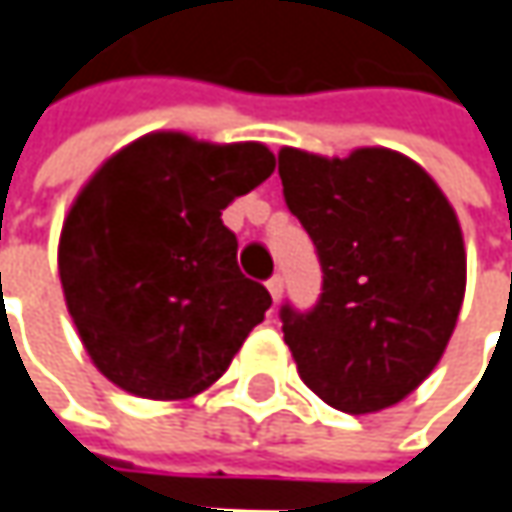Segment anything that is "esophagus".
I'll use <instances>...</instances> for the list:
<instances>
[{
  "label": "esophagus",
  "mask_w": 512,
  "mask_h": 512,
  "mask_svg": "<svg viewBox=\"0 0 512 512\" xmlns=\"http://www.w3.org/2000/svg\"><path fill=\"white\" fill-rule=\"evenodd\" d=\"M266 290H269V296L278 302V299L284 296V278H281V275H272V278L266 281Z\"/></svg>",
  "instance_id": "1"
}]
</instances>
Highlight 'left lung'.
Wrapping results in <instances>:
<instances>
[{"instance_id": "obj_1", "label": "left lung", "mask_w": 512, "mask_h": 512, "mask_svg": "<svg viewBox=\"0 0 512 512\" xmlns=\"http://www.w3.org/2000/svg\"><path fill=\"white\" fill-rule=\"evenodd\" d=\"M284 202L310 234L322 296L281 307L284 343L325 404L360 416L398 404L440 363L466 293L457 213L390 149L278 152Z\"/></svg>"}]
</instances>
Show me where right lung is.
<instances>
[{
	"mask_svg": "<svg viewBox=\"0 0 512 512\" xmlns=\"http://www.w3.org/2000/svg\"><path fill=\"white\" fill-rule=\"evenodd\" d=\"M263 143L146 134L102 163L64 219L58 272L96 369L140 398L208 390L272 296L237 266L222 210L263 184Z\"/></svg>",
	"mask_w": 512,
	"mask_h": 512,
	"instance_id": "obj_1",
	"label": "right lung"
}]
</instances>
